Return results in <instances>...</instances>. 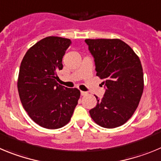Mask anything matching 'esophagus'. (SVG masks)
Segmentation results:
<instances>
[{
    "label": "esophagus",
    "mask_w": 161,
    "mask_h": 161,
    "mask_svg": "<svg viewBox=\"0 0 161 161\" xmlns=\"http://www.w3.org/2000/svg\"><path fill=\"white\" fill-rule=\"evenodd\" d=\"M87 95V92H86V91H81V95H82V96H83V95Z\"/></svg>",
    "instance_id": "1"
}]
</instances>
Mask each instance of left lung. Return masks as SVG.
<instances>
[{
	"instance_id": "8db88e82",
	"label": "left lung",
	"mask_w": 161,
	"mask_h": 161,
	"mask_svg": "<svg viewBox=\"0 0 161 161\" xmlns=\"http://www.w3.org/2000/svg\"><path fill=\"white\" fill-rule=\"evenodd\" d=\"M95 58L96 75L106 91L90 110L92 119L106 128L125 124L136 110L144 91V73L136 53L119 39H86Z\"/></svg>"
}]
</instances>
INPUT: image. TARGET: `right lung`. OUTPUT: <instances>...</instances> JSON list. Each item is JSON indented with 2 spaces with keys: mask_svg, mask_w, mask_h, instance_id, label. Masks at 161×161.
<instances>
[{
  "mask_svg": "<svg viewBox=\"0 0 161 161\" xmlns=\"http://www.w3.org/2000/svg\"><path fill=\"white\" fill-rule=\"evenodd\" d=\"M70 43L63 37H45L29 49L20 66L17 89L23 108L36 124L47 129L67 124L80 97L77 88L65 87L56 81Z\"/></svg>",
  "mask_w": 161,
  "mask_h": 161,
  "instance_id": "right-lung-1",
  "label": "right lung"
}]
</instances>
